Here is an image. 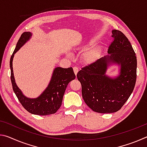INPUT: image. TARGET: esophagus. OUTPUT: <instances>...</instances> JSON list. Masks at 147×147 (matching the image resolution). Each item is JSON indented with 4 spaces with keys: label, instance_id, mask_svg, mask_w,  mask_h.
Wrapping results in <instances>:
<instances>
[{
    "label": "esophagus",
    "instance_id": "obj_1",
    "mask_svg": "<svg viewBox=\"0 0 147 147\" xmlns=\"http://www.w3.org/2000/svg\"><path fill=\"white\" fill-rule=\"evenodd\" d=\"M73 70H74V74H77V73H78V67H73Z\"/></svg>",
    "mask_w": 147,
    "mask_h": 147
}]
</instances>
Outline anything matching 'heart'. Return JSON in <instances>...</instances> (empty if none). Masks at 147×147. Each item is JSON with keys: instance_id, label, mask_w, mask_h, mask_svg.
<instances>
[{"instance_id": "b5f03b06", "label": "heart", "mask_w": 147, "mask_h": 147, "mask_svg": "<svg viewBox=\"0 0 147 147\" xmlns=\"http://www.w3.org/2000/svg\"><path fill=\"white\" fill-rule=\"evenodd\" d=\"M100 49L99 47H94L87 50L82 55V60L86 63H91L96 60L100 54Z\"/></svg>"}]
</instances>
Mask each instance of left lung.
Instances as JSON below:
<instances>
[{"instance_id":"8db88e82","label":"left lung","mask_w":147,"mask_h":147,"mask_svg":"<svg viewBox=\"0 0 147 147\" xmlns=\"http://www.w3.org/2000/svg\"><path fill=\"white\" fill-rule=\"evenodd\" d=\"M111 37L109 55L84 67L77 74L84 102L92 110L101 113L119 111L133 92L137 78V58L130 42L117 30H113ZM114 63L121 66L120 73L111 78L105 73Z\"/></svg>"}]
</instances>
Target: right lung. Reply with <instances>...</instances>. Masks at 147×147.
Here are the masks:
<instances>
[{
	"label": "right lung",
	"instance_id": "right-lung-1",
	"mask_svg": "<svg viewBox=\"0 0 147 147\" xmlns=\"http://www.w3.org/2000/svg\"><path fill=\"white\" fill-rule=\"evenodd\" d=\"M31 36L32 33L30 32H25L22 34L11 56L9 66L12 88L22 106L28 112L38 115H51L55 113L60 108L67 86L71 80L75 79L76 76L72 67L64 69L58 67L54 69L47 88L38 97L30 98L24 96L15 81L12 61L14 54L29 40Z\"/></svg>",
	"mask_w": 147,
	"mask_h": 147
}]
</instances>
